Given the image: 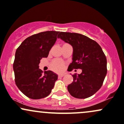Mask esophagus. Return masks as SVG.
Segmentation results:
<instances>
[{
    "instance_id": "34e87169",
    "label": "esophagus",
    "mask_w": 124,
    "mask_h": 124,
    "mask_svg": "<svg viewBox=\"0 0 124 124\" xmlns=\"http://www.w3.org/2000/svg\"><path fill=\"white\" fill-rule=\"evenodd\" d=\"M64 76V74H58V78H61V77H62L63 76Z\"/></svg>"
}]
</instances>
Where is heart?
<instances>
[{"label":"heart","mask_w":124,"mask_h":124,"mask_svg":"<svg viewBox=\"0 0 124 124\" xmlns=\"http://www.w3.org/2000/svg\"><path fill=\"white\" fill-rule=\"evenodd\" d=\"M64 67V64L60 60H54L51 64V68L53 70L56 72L62 71Z\"/></svg>","instance_id":"1"}]
</instances>
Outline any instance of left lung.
<instances>
[{"label": "left lung", "instance_id": "8db88e82", "mask_svg": "<svg viewBox=\"0 0 124 124\" xmlns=\"http://www.w3.org/2000/svg\"><path fill=\"white\" fill-rule=\"evenodd\" d=\"M57 38L73 47L69 71L82 70L80 74L72 76L73 83L67 87L69 93L79 99L94 95L102 86L107 73V58L101 47L95 41L79 33L60 32Z\"/></svg>", "mask_w": 124, "mask_h": 124}]
</instances>
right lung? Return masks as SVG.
Here are the masks:
<instances>
[{
	"mask_svg": "<svg viewBox=\"0 0 124 124\" xmlns=\"http://www.w3.org/2000/svg\"><path fill=\"white\" fill-rule=\"evenodd\" d=\"M59 31H47L26 39L16 50L13 70L15 82L21 92L31 99L46 97L53 88L58 76L51 71L43 73L40 60L47 57Z\"/></svg>",
	"mask_w": 124,
	"mask_h": 124,
	"instance_id": "add662e5",
	"label": "right lung"
}]
</instances>
